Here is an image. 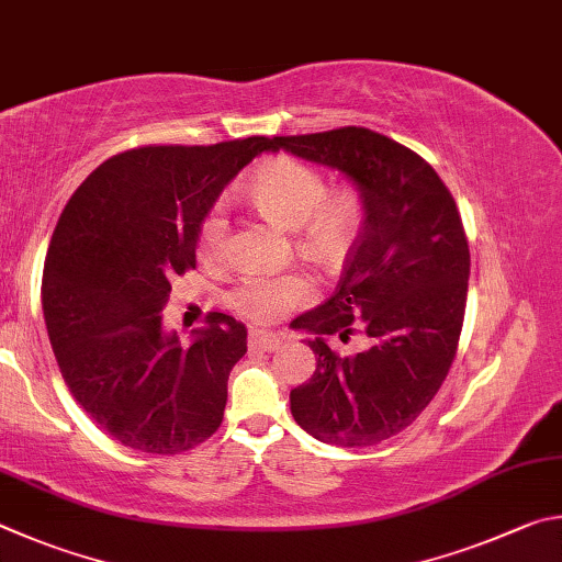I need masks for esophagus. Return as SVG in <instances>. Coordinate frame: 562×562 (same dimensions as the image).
Returning <instances> with one entry per match:
<instances>
[{"label": "esophagus", "instance_id": "obj_1", "mask_svg": "<svg viewBox=\"0 0 562 562\" xmlns=\"http://www.w3.org/2000/svg\"><path fill=\"white\" fill-rule=\"evenodd\" d=\"M283 342V336L281 333H273V330H251L249 333V346L251 348H261V350H273L279 348Z\"/></svg>", "mask_w": 562, "mask_h": 562}]
</instances>
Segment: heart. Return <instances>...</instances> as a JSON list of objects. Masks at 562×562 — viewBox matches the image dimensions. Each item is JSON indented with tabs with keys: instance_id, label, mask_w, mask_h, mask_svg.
<instances>
[{
	"instance_id": "1",
	"label": "heart",
	"mask_w": 562,
	"mask_h": 562,
	"mask_svg": "<svg viewBox=\"0 0 562 562\" xmlns=\"http://www.w3.org/2000/svg\"><path fill=\"white\" fill-rule=\"evenodd\" d=\"M251 204L266 220L286 232H296L306 251L323 261H336L350 249L362 224V200L356 190L328 192L323 175L293 157H276L261 165L249 180ZM229 236L226 204L210 206L200 224V254L206 261H222ZM313 296L301 276H251L232 293V306L244 318L273 323Z\"/></svg>"
}]
</instances>
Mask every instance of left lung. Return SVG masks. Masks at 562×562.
<instances>
[{
	"mask_svg": "<svg viewBox=\"0 0 562 562\" xmlns=\"http://www.w3.org/2000/svg\"><path fill=\"white\" fill-rule=\"evenodd\" d=\"M273 150L338 170L362 200L336 293L291 323L318 356L291 415L326 445H380L422 415L457 356L471 263L457 202L435 167L368 127L273 137ZM356 331L367 350L340 359L329 338Z\"/></svg>",
	"mask_w": 562,
	"mask_h": 562,
	"instance_id": "1",
	"label": "left lung"
}]
</instances>
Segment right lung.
Listing matches in <instances>:
<instances>
[{"mask_svg":"<svg viewBox=\"0 0 562 562\" xmlns=\"http://www.w3.org/2000/svg\"><path fill=\"white\" fill-rule=\"evenodd\" d=\"M266 150L261 135L135 147L98 165L58 216L42 279L48 340L74 400L127 449L180 454L222 425L244 323L212 313L182 346L162 308L194 269L204 214Z\"/></svg>","mask_w":562,"mask_h":562,"instance_id":"1","label":"right lung"}]
</instances>
